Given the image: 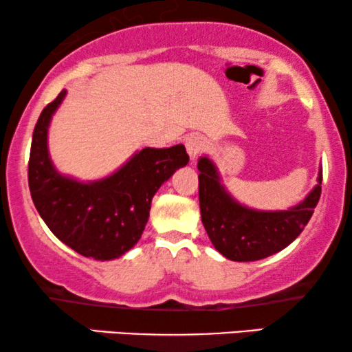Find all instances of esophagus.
Here are the masks:
<instances>
[{"instance_id":"obj_1","label":"esophagus","mask_w":352,"mask_h":352,"mask_svg":"<svg viewBox=\"0 0 352 352\" xmlns=\"http://www.w3.org/2000/svg\"><path fill=\"white\" fill-rule=\"evenodd\" d=\"M186 147H187V152H189L190 158L194 160V158L205 148V141L199 136H192L186 141Z\"/></svg>"}]
</instances>
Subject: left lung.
<instances>
[{
  "label": "left lung",
  "mask_w": 352,
  "mask_h": 352,
  "mask_svg": "<svg viewBox=\"0 0 352 352\" xmlns=\"http://www.w3.org/2000/svg\"><path fill=\"white\" fill-rule=\"evenodd\" d=\"M197 168L201 223L214 248L232 261H258L288 247L309 223L320 199L322 170L317 186L301 204L282 211H259L234 200L208 157H201Z\"/></svg>",
  "instance_id": "1"
}]
</instances>
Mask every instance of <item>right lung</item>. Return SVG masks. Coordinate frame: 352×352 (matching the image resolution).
I'll return each instance as SVG.
<instances>
[{
	"mask_svg": "<svg viewBox=\"0 0 352 352\" xmlns=\"http://www.w3.org/2000/svg\"><path fill=\"white\" fill-rule=\"evenodd\" d=\"M67 94L47 104L33 129L28 187L38 213L67 247L99 261L120 258L141 239L152 197L177 168L189 163L182 144L168 148L146 147L104 179L80 182L52 165L47 128Z\"/></svg>",
	"mask_w": 352,
	"mask_h": 352,
	"instance_id": "right-lung-1",
	"label": "right lung"
}]
</instances>
